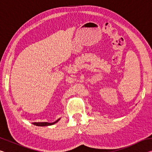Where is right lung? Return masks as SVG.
Instances as JSON below:
<instances>
[{"mask_svg":"<svg viewBox=\"0 0 152 152\" xmlns=\"http://www.w3.org/2000/svg\"><path fill=\"white\" fill-rule=\"evenodd\" d=\"M60 120V119H58V120H56L55 122H53V123H48V122H37V123H33L32 124L35 125L36 126H40V127H45V126H50V125H54L55 123H58L59 121Z\"/></svg>","mask_w":152,"mask_h":152,"instance_id":"right-lung-1","label":"right lung"}]
</instances>
